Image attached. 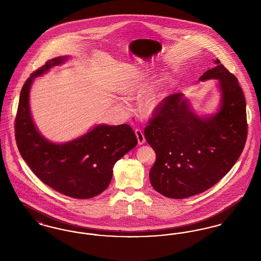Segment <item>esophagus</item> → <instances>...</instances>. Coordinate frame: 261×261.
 <instances>
[{"label": "esophagus", "instance_id": "esophagus-1", "mask_svg": "<svg viewBox=\"0 0 261 261\" xmlns=\"http://www.w3.org/2000/svg\"><path fill=\"white\" fill-rule=\"evenodd\" d=\"M135 134H136L137 139H138V144H139V145H143V144H145L146 139H145L144 133L142 132V130H140V129H136V130H135Z\"/></svg>", "mask_w": 261, "mask_h": 261}]
</instances>
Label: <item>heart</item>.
Listing matches in <instances>:
<instances>
[{"label": "heart", "instance_id": "1", "mask_svg": "<svg viewBox=\"0 0 261 261\" xmlns=\"http://www.w3.org/2000/svg\"><path fill=\"white\" fill-rule=\"evenodd\" d=\"M148 84V79L145 75L141 71H134L123 83L121 87V93L125 96L132 97L145 92ZM164 84V82H161L156 86L151 88L141 100L139 110L143 117L150 118L154 116L161 109L162 100L165 96ZM122 108L126 112L130 110L127 103H122Z\"/></svg>", "mask_w": 261, "mask_h": 261}]
</instances>
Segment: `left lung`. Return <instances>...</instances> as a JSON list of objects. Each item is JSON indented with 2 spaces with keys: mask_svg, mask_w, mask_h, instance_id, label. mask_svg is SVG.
<instances>
[{
  "mask_svg": "<svg viewBox=\"0 0 261 261\" xmlns=\"http://www.w3.org/2000/svg\"><path fill=\"white\" fill-rule=\"evenodd\" d=\"M199 81L218 80L216 112L199 115L182 93L168 96L145 128L156 159L152 188L170 199L200 194L220 181L239 160L247 140L246 99L238 79L219 60Z\"/></svg>",
  "mask_w": 261,
  "mask_h": 261,
  "instance_id": "obj_1",
  "label": "left lung"
}]
</instances>
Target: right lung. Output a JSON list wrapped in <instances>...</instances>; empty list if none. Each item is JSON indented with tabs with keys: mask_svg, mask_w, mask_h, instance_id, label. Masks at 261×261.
<instances>
[{
	"mask_svg": "<svg viewBox=\"0 0 261 261\" xmlns=\"http://www.w3.org/2000/svg\"><path fill=\"white\" fill-rule=\"evenodd\" d=\"M68 59H51L26 80L15 118V140L22 159L43 183L67 197L90 199L109 187L115 162L135 148L138 141L127 124L96 125L84 135L62 144L41 135L31 115L30 89L36 77Z\"/></svg>",
	"mask_w": 261,
	"mask_h": 261,
	"instance_id": "add662e5",
	"label": "right lung"
}]
</instances>
